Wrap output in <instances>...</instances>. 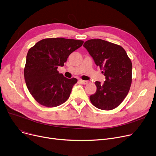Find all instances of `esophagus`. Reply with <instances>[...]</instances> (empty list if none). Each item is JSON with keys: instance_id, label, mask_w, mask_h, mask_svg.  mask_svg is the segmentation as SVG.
I'll return each mask as SVG.
<instances>
[{"instance_id": "34e87169", "label": "esophagus", "mask_w": 156, "mask_h": 156, "mask_svg": "<svg viewBox=\"0 0 156 156\" xmlns=\"http://www.w3.org/2000/svg\"><path fill=\"white\" fill-rule=\"evenodd\" d=\"M79 82H80V84H86L87 83V81H86V80H79Z\"/></svg>"}]
</instances>
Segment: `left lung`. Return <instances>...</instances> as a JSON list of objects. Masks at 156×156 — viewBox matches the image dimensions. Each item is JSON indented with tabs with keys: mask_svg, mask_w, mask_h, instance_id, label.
Returning a JSON list of instances; mask_svg holds the SVG:
<instances>
[{
	"mask_svg": "<svg viewBox=\"0 0 156 156\" xmlns=\"http://www.w3.org/2000/svg\"><path fill=\"white\" fill-rule=\"evenodd\" d=\"M84 47L96 65L103 70L106 80L96 81L97 90L90 95V102L103 110H112L120 105L129 92L132 84V64L120 45L101 39L86 41Z\"/></svg>",
	"mask_w": 156,
	"mask_h": 156,
	"instance_id": "1",
	"label": "left lung"
}]
</instances>
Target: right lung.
I'll use <instances>...</instances> for the list:
<instances>
[{
	"instance_id": "obj_1",
	"label": "right lung",
	"mask_w": 156,
	"mask_h": 156,
	"mask_svg": "<svg viewBox=\"0 0 156 156\" xmlns=\"http://www.w3.org/2000/svg\"><path fill=\"white\" fill-rule=\"evenodd\" d=\"M83 43L74 39L47 38L29 50L24 69V79L30 94L38 103L52 108L68 99L77 79L65 77L57 69L63 67L70 54Z\"/></svg>"
}]
</instances>
